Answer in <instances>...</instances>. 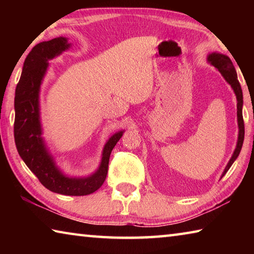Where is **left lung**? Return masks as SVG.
<instances>
[{
    "mask_svg": "<svg viewBox=\"0 0 254 254\" xmlns=\"http://www.w3.org/2000/svg\"><path fill=\"white\" fill-rule=\"evenodd\" d=\"M207 62L210 65L214 66L216 69L221 72L223 78L226 80V83L231 85L232 89L236 96V101H238V104H236V109H238V127H239V134H238V142H236V147L233 154L230 159V161L227 162L224 171L221 176L224 177V175L229 171L231 166L233 165V162L236 160V158L239 157L241 152V149H242L243 140H244V122H243V115H242V107H243V94H242V88H241V85L238 80V75H236V70L233 66V63L232 60L227 57L226 55H223L220 53H212L207 56Z\"/></svg>",
    "mask_w": 254,
    "mask_h": 254,
    "instance_id": "obj_1",
    "label": "left lung"
}]
</instances>
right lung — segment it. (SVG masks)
I'll return each instance as SVG.
<instances>
[{
    "label": "right lung",
    "instance_id": "add662e5",
    "mask_svg": "<svg viewBox=\"0 0 254 254\" xmlns=\"http://www.w3.org/2000/svg\"><path fill=\"white\" fill-rule=\"evenodd\" d=\"M70 47L66 37H58L36 45L27 56L15 88L14 140L20 157L47 189L62 195L84 196L96 191L105 182L111 152L124 130L114 133L106 141L100 166L93 174L85 177H70L57 166L42 136L40 89L49 60L58 57Z\"/></svg>",
    "mask_w": 254,
    "mask_h": 254
}]
</instances>
